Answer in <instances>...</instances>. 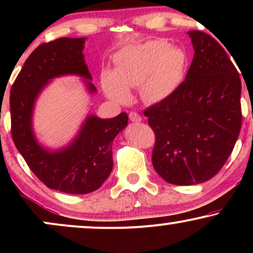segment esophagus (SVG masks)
I'll return each instance as SVG.
<instances>
[{"mask_svg":"<svg viewBox=\"0 0 253 253\" xmlns=\"http://www.w3.org/2000/svg\"><path fill=\"white\" fill-rule=\"evenodd\" d=\"M129 120L133 121V123H140L141 121V117L135 112H130L129 113Z\"/></svg>","mask_w":253,"mask_h":253,"instance_id":"obj_1","label":"esophagus"}]
</instances>
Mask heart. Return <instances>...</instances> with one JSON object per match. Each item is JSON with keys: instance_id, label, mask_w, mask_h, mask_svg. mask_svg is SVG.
<instances>
[{"instance_id": "b5f03b06", "label": "heart", "mask_w": 253, "mask_h": 253, "mask_svg": "<svg viewBox=\"0 0 253 253\" xmlns=\"http://www.w3.org/2000/svg\"><path fill=\"white\" fill-rule=\"evenodd\" d=\"M185 65L184 52L165 40H150L124 48L115 57V70H104L101 84L104 94L115 102L129 97V88L140 86L149 102H161L178 85Z\"/></svg>"}]
</instances>
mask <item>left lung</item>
<instances>
[{
  "label": "left lung",
  "instance_id": "8db88e82",
  "mask_svg": "<svg viewBox=\"0 0 253 253\" xmlns=\"http://www.w3.org/2000/svg\"><path fill=\"white\" fill-rule=\"evenodd\" d=\"M194 53L185 81L144 112L156 134L152 164L176 185L200 184L219 172L242 127V82L214 38L189 31Z\"/></svg>",
  "mask_w": 253,
  "mask_h": 253
}]
</instances>
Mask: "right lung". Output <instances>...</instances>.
Wrapping results in <instances>:
<instances>
[{
  "instance_id": "right-lung-1",
  "label": "right lung",
  "mask_w": 253,
  "mask_h": 253,
  "mask_svg": "<svg viewBox=\"0 0 253 253\" xmlns=\"http://www.w3.org/2000/svg\"><path fill=\"white\" fill-rule=\"evenodd\" d=\"M85 38H60L39 45L27 58L10 89L11 136L30 169L50 189L66 194L97 190L113 170V140L128 124L126 113L112 119L89 114L66 146L52 150L33 129L37 98L52 80L83 78L89 94L97 91L84 59Z\"/></svg>"
}]
</instances>
